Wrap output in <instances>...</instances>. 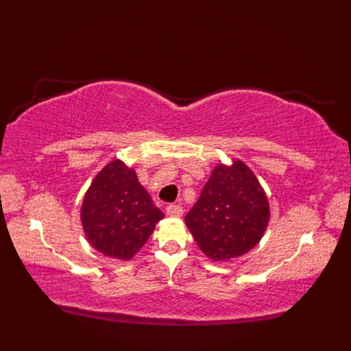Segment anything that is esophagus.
Returning a JSON list of instances; mask_svg holds the SVG:
<instances>
[{"mask_svg":"<svg viewBox=\"0 0 351 351\" xmlns=\"http://www.w3.org/2000/svg\"><path fill=\"white\" fill-rule=\"evenodd\" d=\"M166 213H167V215H170V217H181L184 210H182L181 205L171 204V205H169V206L166 208Z\"/></svg>","mask_w":351,"mask_h":351,"instance_id":"esophagus-1","label":"esophagus"}]
</instances>
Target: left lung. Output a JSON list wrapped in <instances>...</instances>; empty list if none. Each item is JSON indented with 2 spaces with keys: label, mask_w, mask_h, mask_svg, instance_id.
Listing matches in <instances>:
<instances>
[{
  "label": "left lung",
  "mask_w": 351,
  "mask_h": 351,
  "mask_svg": "<svg viewBox=\"0 0 351 351\" xmlns=\"http://www.w3.org/2000/svg\"><path fill=\"white\" fill-rule=\"evenodd\" d=\"M270 220V205L255 173L240 160L217 164L185 225L205 255L228 261L252 250Z\"/></svg>",
  "instance_id": "obj_1"
}]
</instances>
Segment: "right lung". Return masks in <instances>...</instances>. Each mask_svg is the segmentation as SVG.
Returning <instances> with one entry per match:
<instances>
[{"mask_svg":"<svg viewBox=\"0 0 351 351\" xmlns=\"http://www.w3.org/2000/svg\"><path fill=\"white\" fill-rule=\"evenodd\" d=\"M164 217L137 173L113 160L95 176L81 205V223L88 243L108 258L130 261L143 247Z\"/></svg>","mask_w":351,"mask_h":351,"instance_id":"1","label":"right lung"}]
</instances>
